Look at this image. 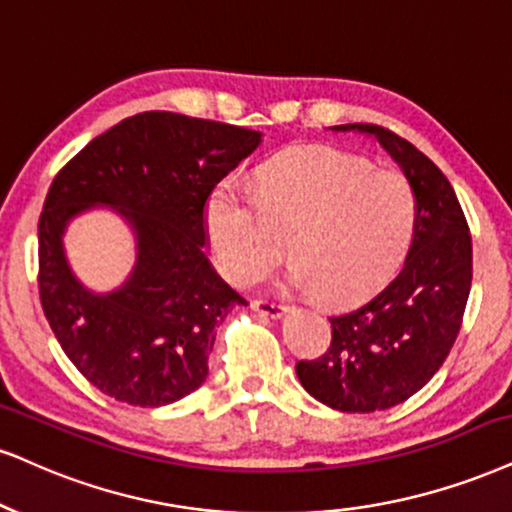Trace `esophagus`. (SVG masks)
<instances>
[{
  "label": "esophagus",
  "instance_id": "34e87169",
  "mask_svg": "<svg viewBox=\"0 0 512 512\" xmlns=\"http://www.w3.org/2000/svg\"><path fill=\"white\" fill-rule=\"evenodd\" d=\"M251 308L261 315V318H280L285 313V306L275 304V301H266V299H254L251 301Z\"/></svg>",
  "mask_w": 512,
  "mask_h": 512
}]
</instances>
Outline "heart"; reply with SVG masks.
Instances as JSON below:
<instances>
[{
	"mask_svg": "<svg viewBox=\"0 0 512 512\" xmlns=\"http://www.w3.org/2000/svg\"><path fill=\"white\" fill-rule=\"evenodd\" d=\"M204 220L230 282L251 287L270 275L287 237L294 285L337 306L363 299L396 273L413 242L418 197L399 170L311 144L263 163L251 197L220 185Z\"/></svg>",
	"mask_w": 512,
	"mask_h": 512,
	"instance_id": "1",
	"label": "heart"
}]
</instances>
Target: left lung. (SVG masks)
<instances>
[{"label": "left lung", "instance_id": "1", "mask_svg": "<svg viewBox=\"0 0 512 512\" xmlns=\"http://www.w3.org/2000/svg\"><path fill=\"white\" fill-rule=\"evenodd\" d=\"M334 130L375 135L418 197L401 273L370 301L332 315L330 349L296 363L313 399L342 413H375L410 399L449 356L472 285V237L451 182L418 147L382 125Z\"/></svg>", "mask_w": 512, "mask_h": 512}]
</instances>
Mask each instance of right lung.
Segmentation results:
<instances>
[{
	"label": "right lung",
	"mask_w": 512,
	"mask_h": 512,
	"mask_svg": "<svg viewBox=\"0 0 512 512\" xmlns=\"http://www.w3.org/2000/svg\"><path fill=\"white\" fill-rule=\"evenodd\" d=\"M258 142L261 132L239 125L144 111L56 173L37 232V287L61 349L102 394L159 408L206 380L216 325L246 304L204 254L206 201ZM97 203L118 207L138 235V266L111 295L87 293L60 246L67 220Z\"/></svg>",
	"instance_id": "1"
}]
</instances>
